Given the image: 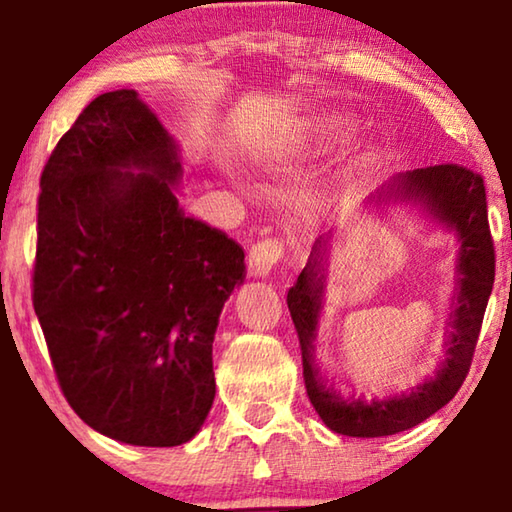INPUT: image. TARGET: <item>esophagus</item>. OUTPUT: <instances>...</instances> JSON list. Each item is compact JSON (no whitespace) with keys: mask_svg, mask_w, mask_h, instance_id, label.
<instances>
[{"mask_svg":"<svg viewBox=\"0 0 512 512\" xmlns=\"http://www.w3.org/2000/svg\"><path fill=\"white\" fill-rule=\"evenodd\" d=\"M284 253V246L280 239H259L257 244H253L248 253V266L257 277H266L268 273L273 271L275 264L280 262V257Z\"/></svg>","mask_w":512,"mask_h":512,"instance_id":"esophagus-1","label":"esophagus"}]
</instances>
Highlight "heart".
<instances>
[{
    "mask_svg": "<svg viewBox=\"0 0 512 512\" xmlns=\"http://www.w3.org/2000/svg\"><path fill=\"white\" fill-rule=\"evenodd\" d=\"M350 128V117L343 115V112L336 110H323L307 119V124L302 126V137L309 142L323 144L329 140H336V137L343 135Z\"/></svg>",
    "mask_w": 512,
    "mask_h": 512,
    "instance_id": "1",
    "label": "heart"
}]
</instances>
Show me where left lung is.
Returning a JSON list of instances; mask_svg holds the SVG:
<instances>
[{
  "mask_svg": "<svg viewBox=\"0 0 512 512\" xmlns=\"http://www.w3.org/2000/svg\"><path fill=\"white\" fill-rule=\"evenodd\" d=\"M411 201L422 205L433 219L456 232L461 241L456 264L454 314H449L447 357L429 381L409 393L366 400L343 397L327 386L314 363V339L323 302L325 250L329 235L320 237L307 266L287 293V305L296 325L302 350V375L311 404L329 429L352 438L393 436L411 429L452 400L472 366L481 323L495 282V244L488 225V201L479 173L461 164H436L397 173L381 185L368 201Z\"/></svg>",
  "mask_w": 512,
  "mask_h": 512,
  "instance_id": "1",
  "label": "left lung"
}]
</instances>
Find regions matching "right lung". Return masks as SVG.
I'll list each match as a JSON object with an SVG mask.
<instances>
[{"label":"right lung","instance_id":"right-lung-1","mask_svg":"<svg viewBox=\"0 0 512 512\" xmlns=\"http://www.w3.org/2000/svg\"><path fill=\"white\" fill-rule=\"evenodd\" d=\"M178 146L135 90L106 92L40 176L33 309L60 391L94 431L192 440L212 409V343L244 248L180 210Z\"/></svg>","mask_w":512,"mask_h":512}]
</instances>
